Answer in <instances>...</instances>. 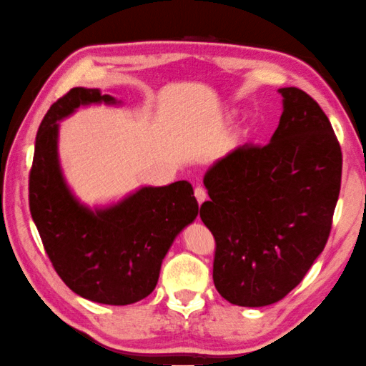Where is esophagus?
<instances>
[{
    "instance_id": "esophagus-1",
    "label": "esophagus",
    "mask_w": 366,
    "mask_h": 366,
    "mask_svg": "<svg viewBox=\"0 0 366 366\" xmlns=\"http://www.w3.org/2000/svg\"><path fill=\"white\" fill-rule=\"evenodd\" d=\"M194 196H196V199H197V202H199V204H202V202H204V201L207 199L206 189L202 188V187H197V188L194 189Z\"/></svg>"
}]
</instances>
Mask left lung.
Listing matches in <instances>:
<instances>
[{
	"mask_svg": "<svg viewBox=\"0 0 366 366\" xmlns=\"http://www.w3.org/2000/svg\"><path fill=\"white\" fill-rule=\"evenodd\" d=\"M284 112L266 146H244L204 175L201 220L215 239L212 279L238 307H266L302 282L326 247L342 152L318 102L282 87Z\"/></svg>",
	"mask_w": 366,
	"mask_h": 366,
	"instance_id": "left-lung-1",
	"label": "left lung"
}]
</instances>
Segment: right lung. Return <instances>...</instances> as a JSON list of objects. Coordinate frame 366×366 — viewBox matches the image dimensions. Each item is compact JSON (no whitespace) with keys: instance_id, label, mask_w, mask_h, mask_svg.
I'll return each mask as SVG.
<instances>
[{"instance_id":"add662e5","label":"right lung","mask_w":366,"mask_h":366,"mask_svg":"<svg viewBox=\"0 0 366 366\" xmlns=\"http://www.w3.org/2000/svg\"><path fill=\"white\" fill-rule=\"evenodd\" d=\"M117 104L99 89L74 87L41 119L31 175L29 207L56 274L87 300L129 305L157 285L173 239L197 215L188 182L144 187L105 209L82 206L66 184L58 160V122L77 107Z\"/></svg>"}]
</instances>
